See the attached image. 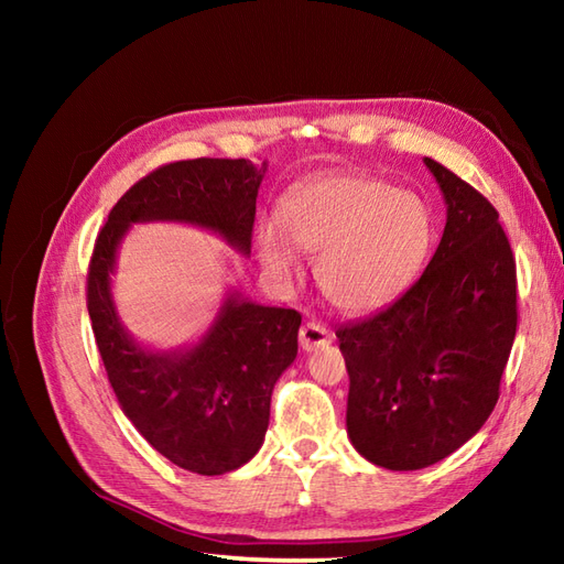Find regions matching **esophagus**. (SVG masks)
<instances>
[{
  "label": "esophagus",
  "instance_id": "34e87169",
  "mask_svg": "<svg viewBox=\"0 0 564 564\" xmlns=\"http://www.w3.org/2000/svg\"><path fill=\"white\" fill-rule=\"evenodd\" d=\"M332 341V334L325 325H319V322H305L301 327V346L303 351H317L322 346H327Z\"/></svg>",
  "mask_w": 564,
  "mask_h": 564
}]
</instances>
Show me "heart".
Instances as JSON below:
<instances>
[{
  "instance_id": "heart-1",
  "label": "heart",
  "mask_w": 564,
  "mask_h": 564,
  "mask_svg": "<svg viewBox=\"0 0 564 564\" xmlns=\"http://www.w3.org/2000/svg\"><path fill=\"white\" fill-rule=\"evenodd\" d=\"M281 220L257 230L259 259L273 279L301 273L305 251L319 254L317 283L341 313L390 305L410 289L434 242L422 198L366 174H332L285 196Z\"/></svg>"
}]
</instances>
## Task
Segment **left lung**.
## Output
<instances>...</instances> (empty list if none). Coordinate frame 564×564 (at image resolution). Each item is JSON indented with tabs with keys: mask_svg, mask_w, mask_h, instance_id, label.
Wrapping results in <instances>:
<instances>
[{
	"mask_svg": "<svg viewBox=\"0 0 564 564\" xmlns=\"http://www.w3.org/2000/svg\"><path fill=\"white\" fill-rule=\"evenodd\" d=\"M446 227L410 291L337 329L349 370L346 431L368 463L422 470L482 429L517 337V261L482 194L424 158Z\"/></svg>",
	"mask_w": 564,
	"mask_h": 564,
	"instance_id": "1",
	"label": "left lung"
}]
</instances>
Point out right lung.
Segmentation results:
<instances>
[{
  "label": "right lung",
  "instance_id": "add662e5",
  "mask_svg": "<svg viewBox=\"0 0 564 564\" xmlns=\"http://www.w3.org/2000/svg\"><path fill=\"white\" fill-rule=\"evenodd\" d=\"M267 166L206 158L164 164L116 203L94 245L87 307L116 400L154 451L196 475L232 473L259 453L273 386L297 356L301 313L230 289L194 344L162 351L126 329L111 275L138 223L194 225L249 257Z\"/></svg>",
  "mask_w": 564,
  "mask_h": 564
}]
</instances>
